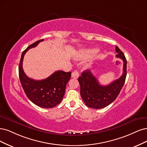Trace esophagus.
I'll use <instances>...</instances> for the list:
<instances>
[{
    "label": "esophagus",
    "instance_id": "esophagus-1",
    "mask_svg": "<svg viewBox=\"0 0 147 147\" xmlns=\"http://www.w3.org/2000/svg\"><path fill=\"white\" fill-rule=\"evenodd\" d=\"M79 76V73L77 70L74 71L71 74V77L73 78H78Z\"/></svg>",
    "mask_w": 147,
    "mask_h": 147
}]
</instances>
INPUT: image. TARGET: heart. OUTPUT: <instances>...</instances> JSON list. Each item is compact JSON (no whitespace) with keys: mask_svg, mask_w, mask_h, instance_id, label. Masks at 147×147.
Segmentation results:
<instances>
[{"mask_svg":"<svg viewBox=\"0 0 147 147\" xmlns=\"http://www.w3.org/2000/svg\"><path fill=\"white\" fill-rule=\"evenodd\" d=\"M98 53V49L95 48L84 49L80 51L76 55V57L78 60H84L88 58H91L93 56L96 54Z\"/></svg>","mask_w":147,"mask_h":147,"instance_id":"obj_1","label":"heart"}]
</instances>
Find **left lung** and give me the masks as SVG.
<instances>
[{"instance_id": "1", "label": "left lung", "mask_w": 147, "mask_h": 147, "mask_svg": "<svg viewBox=\"0 0 147 147\" xmlns=\"http://www.w3.org/2000/svg\"><path fill=\"white\" fill-rule=\"evenodd\" d=\"M115 51L117 57L123 61V73L120 78L107 86H101L93 74L86 70L78 78L80 96L88 107L99 109L109 105L117 98L123 86L127 74V61L124 54L117 46L115 47Z\"/></svg>"}]
</instances>
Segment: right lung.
Segmentation results:
<instances>
[{
  "label": "right lung",
  "instance_id": "1",
  "mask_svg": "<svg viewBox=\"0 0 147 147\" xmlns=\"http://www.w3.org/2000/svg\"><path fill=\"white\" fill-rule=\"evenodd\" d=\"M43 39L35 42L24 51L19 65V76L27 96L35 105L46 109L56 106L64 96L66 86L71 78V72L57 71L49 77L41 80H36L27 77L22 68V61L26 52L35 48Z\"/></svg>",
  "mask_w": 147,
  "mask_h": 147
}]
</instances>
